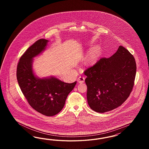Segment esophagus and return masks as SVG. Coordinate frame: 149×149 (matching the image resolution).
<instances>
[{
    "label": "esophagus",
    "mask_w": 149,
    "mask_h": 149,
    "mask_svg": "<svg viewBox=\"0 0 149 149\" xmlns=\"http://www.w3.org/2000/svg\"><path fill=\"white\" fill-rule=\"evenodd\" d=\"M77 81L79 83H83L85 82V77H80L78 79H77Z\"/></svg>",
    "instance_id": "esophagus-1"
}]
</instances>
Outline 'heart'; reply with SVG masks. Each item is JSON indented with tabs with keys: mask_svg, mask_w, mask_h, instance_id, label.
Wrapping results in <instances>:
<instances>
[{
	"mask_svg": "<svg viewBox=\"0 0 149 149\" xmlns=\"http://www.w3.org/2000/svg\"><path fill=\"white\" fill-rule=\"evenodd\" d=\"M95 51H94L91 54H90L87 57V58H86V61H87V62H92L93 60H94V59L95 58Z\"/></svg>",
	"mask_w": 149,
	"mask_h": 149,
	"instance_id": "heart-1",
	"label": "heart"
}]
</instances>
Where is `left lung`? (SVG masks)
I'll use <instances>...</instances> for the list:
<instances>
[{
	"label": "left lung",
	"instance_id": "1",
	"mask_svg": "<svg viewBox=\"0 0 149 149\" xmlns=\"http://www.w3.org/2000/svg\"><path fill=\"white\" fill-rule=\"evenodd\" d=\"M136 70L133 56L122 46L110 57L100 59L86 69L87 99L91 109L104 113L121 105L132 91Z\"/></svg>",
	"mask_w": 149,
	"mask_h": 149
}]
</instances>
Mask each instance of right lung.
Listing matches in <instances>:
<instances>
[{
	"label": "right lung",
	"instance_id": "1",
	"mask_svg": "<svg viewBox=\"0 0 149 149\" xmlns=\"http://www.w3.org/2000/svg\"><path fill=\"white\" fill-rule=\"evenodd\" d=\"M49 40L41 39L30 46L19 59L17 68L18 85L29 105L47 116L59 113L77 81L69 84L56 77L40 78L33 69V58L45 51Z\"/></svg>",
	"mask_w": 149,
	"mask_h": 149
}]
</instances>
